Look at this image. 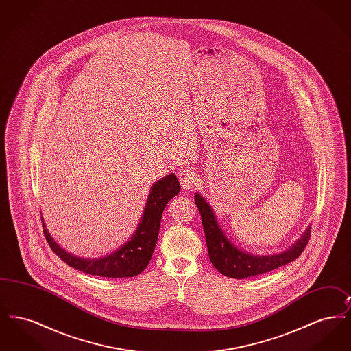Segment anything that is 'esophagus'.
I'll return each mask as SVG.
<instances>
[{"label":"esophagus","mask_w":351,"mask_h":351,"mask_svg":"<svg viewBox=\"0 0 351 351\" xmlns=\"http://www.w3.org/2000/svg\"><path fill=\"white\" fill-rule=\"evenodd\" d=\"M179 182L183 189H191L196 183V173L191 168H184L179 173Z\"/></svg>","instance_id":"obj_1"}]
</instances>
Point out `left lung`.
I'll return each instance as SVG.
<instances>
[{
    "label": "left lung",
    "mask_w": 351,
    "mask_h": 351,
    "mask_svg": "<svg viewBox=\"0 0 351 351\" xmlns=\"http://www.w3.org/2000/svg\"><path fill=\"white\" fill-rule=\"evenodd\" d=\"M195 202L200 210L202 228L206 239V247L212 265L225 276L234 279H245L255 275L269 272L275 268L282 267L299 258L306 247L311 237V228H308L300 238L289 249L279 254L255 255L235 246L221 225L213 208L199 192L195 193Z\"/></svg>",
    "instance_id": "1"
}]
</instances>
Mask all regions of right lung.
<instances>
[{"instance_id":"add662e5","label":"right lung","mask_w":351,"mask_h":351,"mask_svg":"<svg viewBox=\"0 0 351 351\" xmlns=\"http://www.w3.org/2000/svg\"><path fill=\"white\" fill-rule=\"evenodd\" d=\"M179 192L180 184L173 173L152 184L143 215L133 235L119 249L105 256L90 259L64 250L49 233L42 217L45 237L52 251L71 267L102 278H132L139 275L150 263L158 241L163 210L168 201L173 199Z\"/></svg>"}]
</instances>
